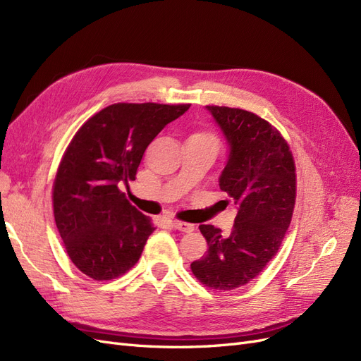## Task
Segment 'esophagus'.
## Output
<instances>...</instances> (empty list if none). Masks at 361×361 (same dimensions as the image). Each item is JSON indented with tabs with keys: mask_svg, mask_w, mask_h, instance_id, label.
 <instances>
[{
	"mask_svg": "<svg viewBox=\"0 0 361 361\" xmlns=\"http://www.w3.org/2000/svg\"><path fill=\"white\" fill-rule=\"evenodd\" d=\"M173 227L178 228V231H180V232H185V233H190V232L194 231V224L185 223V221H178V220L173 221Z\"/></svg>",
	"mask_w": 361,
	"mask_h": 361,
	"instance_id": "1",
	"label": "esophagus"
}]
</instances>
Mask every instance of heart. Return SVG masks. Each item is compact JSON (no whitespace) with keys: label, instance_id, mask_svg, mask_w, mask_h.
Here are the masks:
<instances>
[{"label":"heart","instance_id":"heart-1","mask_svg":"<svg viewBox=\"0 0 361 361\" xmlns=\"http://www.w3.org/2000/svg\"><path fill=\"white\" fill-rule=\"evenodd\" d=\"M195 135H202V137H207V138H214L212 135H209V134H195ZM215 140V138H214Z\"/></svg>","mask_w":361,"mask_h":361}]
</instances>
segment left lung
<instances>
[{
    "label": "left lung",
    "mask_w": 361,
    "mask_h": 361,
    "mask_svg": "<svg viewBox=\"0 0 361 361\" xmlns=\"http://www.w3.org/2000/svg\"><path fill=\"white\" fill-rule=\"evenodd\" d=\"M228 146L218 179L236 207L231 233L199 226L207 243L192 274L211 289L231 290L259 276L276 256L290 224L297 179L286 140L262 117L228 106H206Z\"/></svg>",
    "instance_id": "left-lung-1"
}]
</instances>
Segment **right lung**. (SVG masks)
<instances>
[{
	"label": "right lung",
	"instance_id": "add662e5",
	"mask_svg": "<svg viewBox=\"0 0 361 361\" xmlns=\"http://www.w3.org/2000/svg\"><path fill=\"white\" fill-rule=\"evenodd\" d=\"M190 104H114L90 117L66 149L54 180V218L73 265L94 280L133 268L155 231L122 185L135 179L147 146Z\"/></svg>",
	"mask_w": 361,
	"mask_h": 361
}]
</instances>
